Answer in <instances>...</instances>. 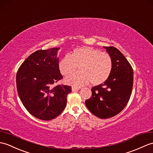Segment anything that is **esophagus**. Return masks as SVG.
Wrapping results in <instances>:
<instances>
[{
  "label": "esophagus",
  "instance_id": "obj_1",
  "mask_svg": "<svg viewBox=\"0 0 153 153\" xmlns=\"http://www.w3.org/2000/svg\"><path fill=\"white\" fill-rule=\"evenodd\" d=\"M79 88L74 87H73L72 88V92H76V91H79Z\"/></svg>",
  "mask_w": 153,
  "mask_h": 153
}]
</instances>
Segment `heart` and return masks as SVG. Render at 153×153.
<instances>
[{
    "instance_id": "1",
    "label": "heart",
    "mask_w": 153,
    "mask_h": 153,
    "mask_svg": "<svg viewBox=\"0 0 153 153\" xmlns=\"http://www.w3.org/2000/svg\"><path fill=\"white\" fill-rule=\"evenodd\" d=\"M79 72L68 76L65 82L74 87H79L91 83L98 85L104 83L111 73L113 62L107 53L97 49L81 47L74 49L70 55L60 60L59 68L63 76H68L77 68Z\"/></svg>"
}]
</instances>
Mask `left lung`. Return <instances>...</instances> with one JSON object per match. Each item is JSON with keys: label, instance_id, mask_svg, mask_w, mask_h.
<instances>
[{"label": "left lung", "instance_id": "1", "mask_svg": "<svg viewBox=\"0 0 153 153\" xmlns=\"http://www.w3.org/2000/svg\"><path fill=\"white\" fill-rule=\"evenodd\" d=\"M112 59L108 79L92 87L91 97L85 101L88 110L100 119H108L125 108L132 94L133 69L125 56L114 47H104Z\"/></svg>", "mask_w": 153, "mask_h": 153}]
</instances>
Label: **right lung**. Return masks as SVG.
Masks as SVG:
<instances>
[{
    "label": "right lung",
    "mask_w": 153,
    "mask_h": 153,
    "mask_svg": "<svg viewBox=\"0 0 153 153\" xmlns=\"http://www.w3.org/2000/svg\"><path fill=\"white\" fill-rule=\"evenodd\" d=\"M59 49L34 52L17 72V89L21 102L32 115L41 120L59 116L66 107L67 95L72 92L68 85L55 86L62 78L57 57Z\"/></svg>",
    "instance_id": "right-lung-1"
}]
</instances>
